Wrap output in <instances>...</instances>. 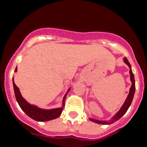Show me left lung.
Listing matches in <instances>:
<instances>
[{
    "label": "left lung",
    "mask_w": 147,
    "mask_h": 147,
    "mask_svg": "<svg viewBox=\"0 0 147 147\" xmlns=\"http://www.w3.org/2000/svg\"><path fill=\"white\" fill-rule=\"evenodd\" d=\"M124 62L127 63V65L129 67L130 70H129V74H130V79H131V81H132V86L130 88L129 90V93L128 97H127V100L126 101L124 102V104L121 107V109H120L119 111L118 112V113L115 115L112 118V121L110 122H106V121H97V120H94V119H90L93 122H95V123H100V124H111V123H113L114 122L117 121L118 120H119L120 118L123 115L127 112V111L128 110L129 107V106L131 105L132 101V99H133L134 97V94H135V78H134V74L132 73V68H131V65H130L129 62L128 61L127 58H124Z\"/></svg>",
    "instance_id": "8db88e82"
}]
</instances>
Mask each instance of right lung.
Masks as SVG:
<instances>
[{
  "mask_svg": "<svg viewBox=\"0 0 147 147\" xmlns=\"http://www.w3.org/2000/svg\"><path fill=\"white\" fill-rule=\"evenodd\" d=\"M15 71H17V67L15 69ZM13 86H14V91H15V95L16 100L18 103L20 107L22 109L29 117L32 118L33 120L37 121H47L49 120L55 119L58 118L61 114L62 113L63 111V107H64V102L65 98H66L67 93L65 95L64 98L63 99V107L61 108H58V109H49V110H45V109H39L35 106L30 105L28 104L26 100H24V98L20 95L19 89L13 81Z\"/></svg>",
  "mask_w": 147,
  "mask_h": 147,
  "instance_id": "1",
  "label": "right lung"
}]
</instances>
